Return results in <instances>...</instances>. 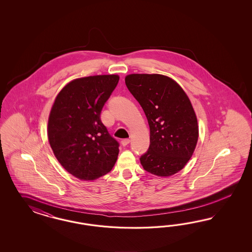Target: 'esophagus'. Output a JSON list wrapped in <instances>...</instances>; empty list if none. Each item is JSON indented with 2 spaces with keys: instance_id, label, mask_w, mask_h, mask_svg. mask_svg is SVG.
Here are the masks:
<instances>
[{
  "instance_id": "1",
  "label": "esophagus",
  "mask_w": 252,
  "mask_h": 252,
  "mask_svg": "<svg viewBox=\"0 0 252 252\" xmlns=\"http://www.w3.org/2000/svg\"><path fill=\"white\" fill-rule=\"evenodd\" d=\"M129 138H125V139H123L122 141H121L123 146H127L129 144Z\"/></svg>"
}]
</instances>
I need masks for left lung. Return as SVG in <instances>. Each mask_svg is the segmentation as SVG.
Masks as SVG:
<instances>
[{
	"instance_id": "8db88e82",
	"label": "left lung",
	"mask_w": 252,
	"mask_h": 252,
	"mask_svg": "<svg viewBox=\"0 0 252 252\" xmlns=\"http://www.w3.org/2000/svg\"><path fill=\"white\" fill-rule=\"evenodd\" d=\"M125 81L142 107L151 130V144L140 157L141 165L155 176L175 175L190 160L198 142V120L190 99L167 76L130 74Z\"/></svg>"
}]
</instances>
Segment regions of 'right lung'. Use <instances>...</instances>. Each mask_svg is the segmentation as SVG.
I'll return each instance as SVG.
<instances>
[{
	"label": "right lung",
	"instance_id": "add662e5",
	"mask_svg": "<svg viewBox=\"0 0 252 252\" xmlns=\"http://www.w3.org/2000/svg\"><path fill=\"white\" fill-rule=\"evenodd\" d=\"M118 81V75L76 78L54 99L48 139L62 166L80 180L93 181L106 175L117 160L119 144L99 115Z\"/></svg>",
	"mask_w": 252,
	"mask_h": 252
}]
</instances>
